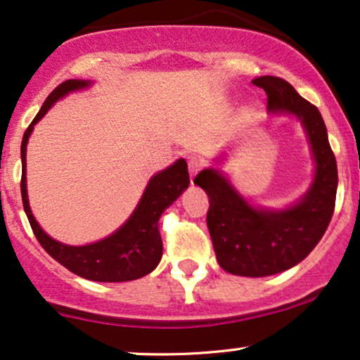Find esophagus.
I'll return each mask as SVG.
<instances>
[{"label":"esophagus","mask_w":360,"mask_h":360,"mask_svg":"<svg viewBox=\"0 0 360 360\" xmlns=\"http://www.w3.org/2000/svg\"><path fill=\"white\" fill-rule=\"evenodd\" d=\"M201 169H202V161H199V159H191V161H189V174L194 177Z\"/></svg>","instance_id":"34e87169"}]
</instances>
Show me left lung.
<instances>
[{"label":"left lung","mask_w":360,"mask_h":360,"mask_svg":"<svg viewBox=\"0 0 360 360\" xmlns=\"http://www.w3.org/2000/svg\"><path fill=\"white\" fill-rule=\"evenodd\" d=\"M252 84L266 91L271 112L294 115L302 122L316 161L311 188L301 201L277 211L251 206L212 167L199 172L194 184L209 198L206 221L219 266L236 276L264 277L294 267L324 236L334 214L338 165L319 109L277 76H261Z\"/></svg>","instance_id":"1"}]
</instances>
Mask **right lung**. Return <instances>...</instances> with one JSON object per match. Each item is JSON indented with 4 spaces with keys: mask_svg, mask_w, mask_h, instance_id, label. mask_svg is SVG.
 <instances>
[{
    "mask_svg": "<svg viewBox=\"0 0 360 360\" xmlns=\"http://www.w3.org/2000/svg\"><path fill=\"white\" fill-rule=\"evenodd\" d=\"M91 83L83 79H68L61 83L46 98L39 112L31 121L21 141V198L22 207L31 224V229L53 259L70 269L72 274L98 282L134 281L156 269L162 256V240L158 229V221L167 206L179 198L189 186L188 165L184 159H177L167 169L151 177L143 198L131 214V217L116 233L106 239L88 245H66L58 243L41 229L31 212L28 191H26V146L36 122L49 111L58 99L71 91L88 88Z\"/></svg>",
    "mask_w": 360,
    "mask_h": 360,
    "instance_id": "right-lung-1",
    "label": "right lung"
}]
</instances>
